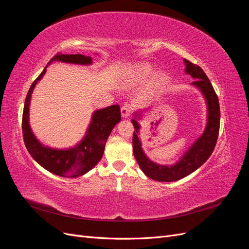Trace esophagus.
Here are the masks:
<instances>
[{
	"mask_svg": "<svg viewBox=\"0 0 249 249\" xmlns=\"http://www.w3.org/2000/svg\"><path fill=\"white\" fill-rule=\"evenodd\" d=\"M132 111H133V107H132V105H130V104H125L124 106H123L122 110H120V112H122V116L124 118L130 117L131 114H132Z\"/></svg>",
	"mask_w": 249,
	"mask_h": 249,
	"instance_id": "obj_1",
	"label": "esophagus"
}]
</instances>
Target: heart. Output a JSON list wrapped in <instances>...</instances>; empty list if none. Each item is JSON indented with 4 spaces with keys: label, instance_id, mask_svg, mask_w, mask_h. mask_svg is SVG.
Wrapping results in <instances>:
<instances>
[{
    "label": "heart",
    "instance_id": "b5f03b06",
    "mask_svg": "<svg viewBox=\"0 0 249 249\" xmlns=\"http://www.w3.org/2000/svg\"><path fill=\"white\" fill-rule=\"evenodd\" d=\"M150 71H152V69L148 65H139V66H136L135 69L132 71V73L135 76V78L138 79V80H141V79H145L146 77L149 76ZM164 81V74L163 73H157L155 76V79H154V82L155 84H161V83Z\"/></svg>",
    "mask_w": 249,
    "mask_h": 249
}]
</instances>
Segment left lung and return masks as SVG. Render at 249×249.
<instances>
[{"mask_svg": "<svg viewBox=\"0 0 249 249\" xmlns=\"http://www.w3.org/2000/svg\"><path fill=\"white\" fill-rule=\"evenodd\" d=\"M186 65V73L195 79L192 85L197 87L205 96L208 107V120L206 130L201 134V136L195 141L190 148L187 150L179 161L173 165H160L150 161L142 149V143L138 137L140 124L137 119L140 118V114L135 113L132 124L135 127L133 134V152L135 159L138 162L141 170L145 175L158 182H175L180 179L205 163L210 156L212 155L215 148L218 134H219L220 125V107L218 96L215 90L208 79L207 74L201 70V67L193 64L192 62L184 59Z\"/></svg>", "mask_w": 249, "mask_h": 249, "instance_id": "1", "label": "left lung"}]
</instances>
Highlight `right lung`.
Masks as SVG:
<instances>
[{
  "label": "right lung",
  "mask_w": 249,
  "mask_h": 249,
  "mask_svg": "<svg viewBox=\"0 0 249 249\" xmlns=\"http://www.w3.org/2000/svg\"><path fill=\"white\" fill-rule=\"evenodd\" d=\"M53 61L90 65L92 63V59L89 56L80 54H57L50 60L48 65ZM48 65L39 74L38 78L32 83L26 96L21 123L25 145L33 159L44 169L59 177L78 178L92 169L102 159L109 135L111 134L113 127L122 119L120 108L118 105H112L107 108L96 110L92 114L91 123L89 124L85 137L76 146L66 149H57L42 145L36 139L31 127H30L29 106L33 90L37 82L40 81L43 74L46 73Z\"/></svg>",
  "instance_id": "add662e5"
}]
</instances>
